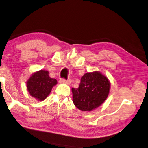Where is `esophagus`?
Wrapping results in <instances>:
<instances>
[{
    "label": "esophagus",
    "instance_id": "esophagus-1",
    "mask_svg": "<svg viewBox=\"0 0 148 148\" xmlns=\"http://www.w3.org/2000/svg\"><path fill=\"white\" fill-rule=\"evenodd\" d=\"M60 83L62 84H66L69 85L71 84V80H65V79H60L59 81Z\"/></svg>",
    "mask_w": 148,
    "mask_h": 148
}]
</instances>
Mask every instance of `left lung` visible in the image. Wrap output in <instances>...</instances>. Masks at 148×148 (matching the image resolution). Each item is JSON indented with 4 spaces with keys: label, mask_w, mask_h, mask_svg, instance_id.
Segmentation results:
<instances>
[{
    "label": "left lung",
    "mask_w": 148,
    "mask_h": 148,
    "mask_svg": "<svg viewBox=\"0 0 148 148\" xmlns=\"http://www.w3.org/2000/svg\"><path fill=\"white\" fill-rule=\"evenodd\" d=\"M110 82L99 71L87 72L78 88H72V101L78 109L91 112L101 106L109 95Z\"/></svg>",
    "instance_id": "1"
}]
</instances>
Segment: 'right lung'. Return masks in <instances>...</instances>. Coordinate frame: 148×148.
I'll return each mask as SVG.
<instances>
[{
	"mask_svg": "<svg viewBox=\"0 0 148 148\" xmlns=\"http://www.w3.org/2000/svg\"><path fill=\"white\" fill-rule=\"evenodd\" d=\"M26 84L30 95L37 101H42L50 94L53 87L57 84V81L49 77L48 71L40 69L30 76Z\"/></svg>",
	"mask_w": 148,
	"mask_h": 148,
	"instance_id": "right-lung-1",
	"label": "right lung"
}]
</instances>
